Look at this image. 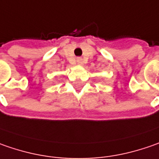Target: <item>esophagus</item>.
Returning a JSON list of instances; mask_svg holds the SVG:
<instances>
[{
    "mask_svg": "<svg viewBox=\"0 0 159 159\" xmlns=\"http://www.w3.org/2000/svg\"><path fill=\"white\" fill-rule=\"evenodd\" d=\"M76 62H77V64L82 65V64H83V59H81V58H77V59H76Z\"/></svg>",
    "mask_w": 159,
    "mask_h": 159,
    "instance_id": "34e87169",
    "label": "esophagus"
}]
</instances>
